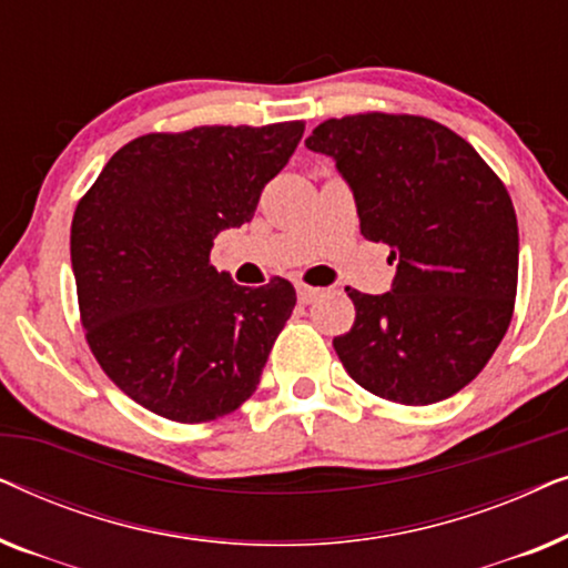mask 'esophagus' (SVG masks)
Instances as JSON below:
<instances>
[{
	"label": "esophagus",
	"mask_w": 568,
	"mask_h": 568,
	"mask_svg": "<svg viewBox=\"0 0 568 568\" xmlns=\"http://www.w3.org/2000/svg\"><path fill=\"white\" fill-rule=\"evenodd\" d=\"M317 294H321V290H315V286H307V284H297V300L302 302V305H310Z\"/></svg>",
	"instance_id": "esophagus-1"
}]
</instances>
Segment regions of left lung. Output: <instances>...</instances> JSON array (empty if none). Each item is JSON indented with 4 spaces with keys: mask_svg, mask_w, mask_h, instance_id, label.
<instances>
[{
    "mask_svg": "<svg viewBox=\"0 0 568 568\" xmlns=\"http://www.w3.org/2000/svg\"><path fill=\"white\" fill-rule=\"evenodd\" d=\"M336 160L362 235L390 245L393 290L362 294L333 338L354 383L403 406L463 390L491 359L515 313L517 214L499 175L442 123L406 113L328 119L305 139Z\"/></svg>",
    "mask_w": 568,
    "mask_h": 568,
    "instance_id": "8db88e82",
    "label": "left lung"
}]
</instances>
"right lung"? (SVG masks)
I'll return each mask as SVG.
<instances>
[{"label":"right lung","mask_w":568,"mask_h":568,"mask_svg":"<svg viewBox=\"0 0 568 568\" xmlns=\"http://www.w3.org/2000/svg\"><path fill=\"white\" fill-rule=\"evenodd\" d=\"M305 123L144 134L108 160L72 220L84 338L108 377L181 424L227 416L255 393L297 294L251 290L209 261L222 230L251 222Z\"/></svg>","instance_id":"1"}]
</instances>
